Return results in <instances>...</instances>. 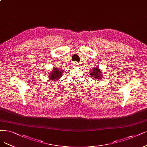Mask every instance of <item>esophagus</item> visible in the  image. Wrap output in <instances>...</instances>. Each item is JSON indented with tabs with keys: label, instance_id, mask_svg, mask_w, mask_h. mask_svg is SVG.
<instances>
[{
	"label": "esophagus",
	"instance_id": "obj_1",
	"mask_svg": "<svg viewBox=\"0 0 147 147\" xmlns=\"http://www.w3.org/2000/svg\"><path fill=\"white\" fill-rule=\"evenodd\" d=\"M78 65H79L78 63L76 62H73V66H74V67H77Z\"/></svg>",
	"mask_w": 147,
	"mask_h": 147
}]
</instances>
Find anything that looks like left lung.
Here are the masks:
<instances>
[{
	"label": "left lung",
	"instance_id": "1",
	"mask_svg": "<svg viewBox=\"0 0 147 147\" xmlns=\"http://www.w3.org/2000/svg\"><path fill=\"white\" fill-rule=\"evenodd\" d=\"M90 75L91 76V78L94 79H98L100 80L102 78V75L101 74V71L99 70L98 68H95L93 70L91 71V73H90Z\"/></svg>",
	"mask_w": 147,
	"mask_h": 147
}]
</instances>
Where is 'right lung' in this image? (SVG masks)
Segmentation results:
<instances>
[{"label":"right lung","instance_id":"obj_1","mask_svg":"<svg viewBox=\"0 0 147 147\" xmlns=\"http://www.w3.org/2000/svg\"><path fill=\"white\" fill-rule=\"evenodd\" d=\"M63 73V71L61 70L60 69L54 68L52 69L51 72L50 73V75H49L48 77L49 79H50V80L52 81H57L58 79L62 77Z\"/></svg>","mask_w":147,"mask_h":147}]
</instances>
